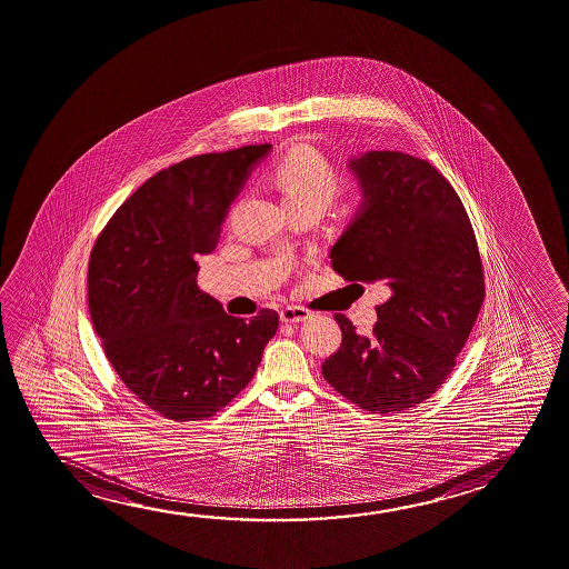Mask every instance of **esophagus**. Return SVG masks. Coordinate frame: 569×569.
Segmentation results:
<instances>
[{
  "instance_id": "obj_1",
  "label": "esophagus",
  "mask_w": 569,
  "mask_h": 569,
  "mask_svg": "<svg viewBox=\"0 0 569 569\" xmlns=\"http://www.w3.org/2000/svg\"><path fill=\"white\" fill-rule=\"evenodd\" d=\"M308 318H310V313L300 306H287V308L280 310V320L284 323H300V321H306Z\"/></svg>"
}]
</instances>
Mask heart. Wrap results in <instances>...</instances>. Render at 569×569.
Instances as JSON below:
<instances>
[{"label":"heart","mask_w":569,"mask_h":569,"mask_svg":"<svg viewBox=\"0 0 569 569\" xmlns=\"http://www.w3.org/2000/svg\"><path fill=\"white\" fill-rule=\"evenodd\" d=\"M272 179L290 207L321 202L328 207L341 191V173L308 142L292 146L272 169Z\"/></svg>","instance_id":"heart-1"}]
</instances>
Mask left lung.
Listing matches in <instances>:
<instances>
[{
    "instance_id": "left-lung-1",
    "label": "left lung",
    "mask_w": 569,
    "mask_h": 569,
    "mask_svg": "<svg viewBox=\"0 0 569 569\" xmlns=\"http://www.w3.org/2000/svg\"><path fill=\"white\" fill-rule=\"evenodd\" d=\"M360 202L336 246L341 277L382 282L372 336L336 313L343 343L321 372L347 400L398 413L431 398L455 369L483 302V271L470 218L431 163L370 150L347 160Z\"/></svg>"
}]
</instances>
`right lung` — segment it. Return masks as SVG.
Returning <instances> with one entry per match:
<instances>
[{"label":"right lung","mask_w":569,"mask_h":569,"mask_svg":"<svg viewBox=\"0 0 569 569\" xmlns=\"http://www.w3.org/2000/svg\"><path fill=\"white\" fill-rule=\"evenodd\" d=\"M271 146L204 153L150 177L91 251L89 312L107 359L148 408L173 421L214 416L249 385L279 313L243 320L197 287L226 214Z\"/></svg>","instance_id":"add662e5"}]
</instances>
